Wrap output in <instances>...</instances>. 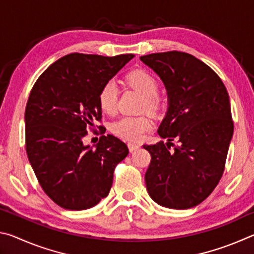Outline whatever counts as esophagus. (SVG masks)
I'll return each mask as SVG.
<instances>
[{"label":"esophagus","instance_id":"1","mask_svg":"<svg viewBox=\"0 0 254 254\" xmlns=\"http://www.w3.org/2000/svg\"><path fill=\"white\" fill-rule=\"evenodd\" d=\"M127 147H128V150H130V152H133V151H135V150H137V149L140 148V144L127 143Z\"/></svg>","mask_w":254,"mask_h":254}]
</instances>
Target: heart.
Instances as JSON below:
<instances>
[{
	"label": "heart",
	"instance_id": "heart-1",
	"mask_svg": "<svg viewBox=\"0 0 254 254\" xmlns=\"http://www.w3.org/2000/svg\"><path fill=\"white\" fill-rule=\"evenodd\" d=\"M127 83L139 91L147 98V106L154 109L158 105L157 95L159 85L156 78L150 72L136 69L127 76ZM119 98V86L114 79L107 80L98 93V105L107 114H113L117 111ZM151 128V121L145 117H122L112 123L111 131L115 135L127 141H139L144 133Z\"/></svg>",
	"mask_w": 254,
	"mask_h": 254
}]
</instances>
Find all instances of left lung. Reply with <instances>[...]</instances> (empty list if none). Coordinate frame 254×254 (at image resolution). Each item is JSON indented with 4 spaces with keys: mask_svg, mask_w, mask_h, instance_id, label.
<instances>
[{
    "mask_svg": "<svg viewBox=\"0 0 254 254\" xmlns=\"http://www.w3.org/2000/svg\"><path fill=\"white\" fill-rule=\"evenodd\" d=\"M140 60L160 77L168 94L158 127L168 142L143 145L151 154L147 190L165 207L191 208L207 198L224 171L234 130L229 94L216 72L189 54L167 51ZM175 138L180 145L170 150Z\"/></svg>",
    "mask_w": 254,
    "mask_h": 254,
    "instance_id": "8db88e82",
    "label": "left lung"
}]
</instances>
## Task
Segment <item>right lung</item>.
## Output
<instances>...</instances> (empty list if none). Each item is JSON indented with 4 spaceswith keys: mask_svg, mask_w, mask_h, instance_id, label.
Here are the masks:
<instances>
[{
    "mask_svg": "<svg viewBox=\"0 0 254 254\" xmlns=\"http://www.w3.org/2000/svg\"><path fill=\"white\" fill-rule=\"evenodd\" d=\"M134 57L69 54L42 72L25 107V149L44 191L60 207L91 208L109 195L115 167L128 154L114 135L83 142L102 119L98 93Z\"/></svg>",
    "mask_w": 254,
    "mask_h": 254,
    "instance_id": "right-lung-1",
    "label": "right lung"
}]
</instances>
